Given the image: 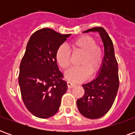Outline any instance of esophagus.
I'll return each mask as SVG.
<instances>
[{"instance_id":"esophagus-1","label":"esophagus","mask_w":135,"mask_h":135,"mask_svg":"<svg viewBox=\"0 0 135 135\" xmlns=\"http://www.w3.org/2000/svg\"><path fill=\"white\" fill-rule=\"evenodd\" d=\"M67 86L69 88H73L76 86V85L74 83H72V82H67Z\"/></svg>"}]
</instances>
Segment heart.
I'll return each instance as SVG.
<instances>
[{
    "label": "heart",
    "mask_w": 135,
    "mask_h": 135,
    "mask_svg": "<svg viewBox=\"0 0 135 135\" xmlns=\"http://www.w3.org/2000/svg\"><path fill=\"white\" fill-rule=\"evenodd\" d=\"M72 49L82 53L79 60L81 66L72 67L66 71V79L72 82H80L95 74L99 69L103 61V51L95 45V40L89 36L76 39L71 43ZM56 61L63 69H66L70 65V52L65 45L59 46L56 53Z\"/></svg>",
    "instance_id": "obj_1"
}]
</instances>
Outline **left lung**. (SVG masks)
Instances as JSON below:
<instances>
[{"label": "left lung", "mask_w": 135, "mask_h": 135, "mask_svg": "<svg viewBox=\"0 0 135 135\" xmlns=\"http://www.w3.org/2000/svg\"><path fill=\"white\" fill-rule=\"evenodd\" d=\"M97 32L103 42L104 56L95 78L82 85L84 95L76 100L79 113L86 118L95 119L106 114L112 106L119 90L118 64L111 39L103 27H94L84 33Z\"/></svg>", "instance_id": "1"}]
</instances>
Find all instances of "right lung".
Returning a JSON list of instances; mask_svg holds the SVG:
<instances>
[{
    "label": "right lung",
    "mask_w": 135,
    "mask_h": 135,
    "mask_svg": "<svg viewBox=\"0 0 135 135\" xmlns=\"http://www.w3.org/2000/svg\"><path fill=\"white\" fill-rule=\"evenodd\" d=\"M69 36L43 28L28 41L19 66V84L25 106L36 117L47 119L55 115L67 90L56 53Z\"/></svg>",
    "instance_id": "obj_1"
}]
</instances>
